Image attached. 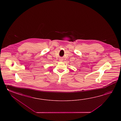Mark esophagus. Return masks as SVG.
<instances>
[{
    "label": "esophagus",
    "instance_id": "esophagus-1",
    "mask_svg": "<svg viewBox=\"0 0 121 121\" xmlns=\"http://www.w3.org/2000/svg\"><path fill=\"white\" fill-rule=\"evenodd\" d=\"M59 60L60 61H62L63 60H62V59H60Z\"/></svg>",
    "mask_w": 121,
    "mask_h": 121
}]
</instances>
